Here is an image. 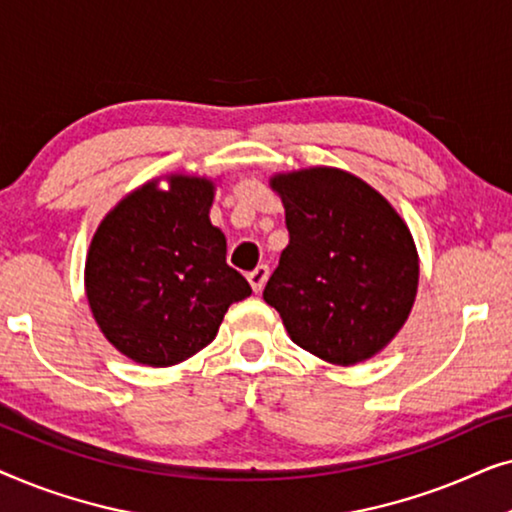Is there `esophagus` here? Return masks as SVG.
<instances>
[{
  "instance_id": "obj_1",
  "label": "esophagus",
  "mask_w": 512,
  "mask_h": 512,
  "mask_svg": "<svg viewBox=\"0 0 512 512\" xmlns=\"http://www.w3.org/2000/svg\"><path fill=\"white\" fill-rule=\"evenodd\" d=\"M247 277H249L251 289H254V291L258 293V291H263L265 282H268V277H270V268H268V265H258V268H256V270H251Z\"/></svg>"
}]
</instances>
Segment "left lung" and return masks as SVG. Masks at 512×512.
Here are the masks:
<instances>
[{"instance_id": "1", "label": "left lung", "mask_w": 512, "mask_h": 512, "mask_svg": "<svg viewBox=\"0 0 512 512\" xmlns=\"http://www.w3.org/2000/svg\"><path fill=\"white\" fill-rule=\"evenodd\" d=\"M289 247L263 298L298 347L354 366L389 345L417 296L419 263L396 209L354 174L312 167L270 181Z\"/></svg>"}]
</instances>
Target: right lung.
I'll return each instance as SVG.
<instances>
[{"label":"right lung","instance_id":"add662e5","mask_svg":"<svg viewBox=\"0 0 512 512\" xmlns=\"http://www.w3.org/2000/svg\"><path fill=\"white\" fill-rule=\"evenodd\" d=\"M214 184L170 177L123 198L100 223L86 261V296L118 352L174 366L216 338L228 307L251 286L226 263V237L209 221Z\"/></svg>","mask_w":512,"mask_h":512}]
</instances>
